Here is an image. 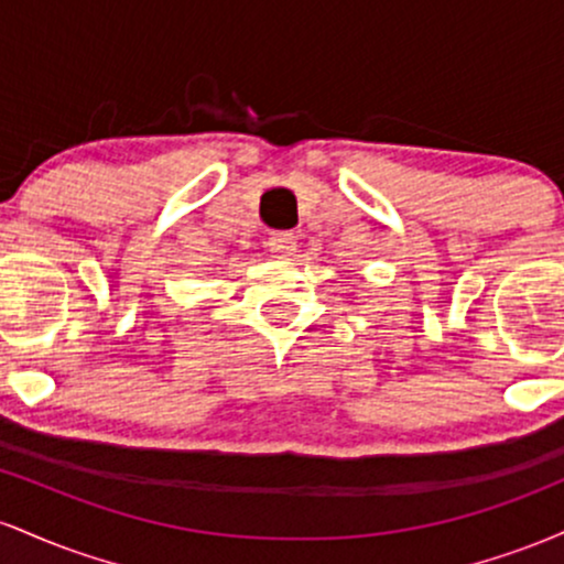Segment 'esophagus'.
I'll return each instance as SVG.
<instances>
[{
  "instance_id": "34e87169",
  "label": "esophagus",
  "mask_w": 564,
  "mask_h": 564,
  "mask_svg": "<svg viewBox=\"0 0 564 564\" xmlns=\"http://www.w3.org/2000/svg\"><path fill=\"white\" fill-rule=\"evenodd\" d=\"M268 249H270V254L278 257V260H289V257L296 251L294 232H273L268 241Z\"/></svg>"
}]
</instances>
